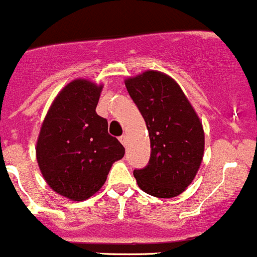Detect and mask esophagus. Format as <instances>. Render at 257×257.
I'll return each instance as SVG.
<instances>
[{
    "label": "esophagus",
    "instance_id": "34e87169",
    "mask_svg": "<svg viewBox=\"0 0 257 257\" xmlns=\"http://www.w3.org/2000/svg\"><path fill=\"white\" fill-rule=\"evenodd\" d=\"M118 140H120V142L123 145V146H126V145H127V137H126L125 135L120 136V139H118Z\"/></svg>",
    "mask_w": 257,
    "mask_h": 257
}]
</instances>
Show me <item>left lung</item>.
Wrapping results in <instances>:
<instances>
[{"mask_svg": "<svg viewBox=\"0 0 257 257\" xmlns=\"http://www.w3.org/2000/svg\"><path fill=\"white\" fill-rule=\"evenodd\" d=\"M149 130L151 155L144 169L134 170L142 191L170 199L185 191L204 156L202 123L180 86L167 75L146 71L125 81Z\"/></svg>", "mask_w": 257, "mask_h": 257, "instance_id": "8db88e82", "label": "left lung"}]
</instances>
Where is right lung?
Instances as JSON below:
<instances>
[{"instance_id": "add662e5", "label": "right lung", "mask_w": 257, "mask_h": 257, "mask_svg": "<svg viewBox=\"0 0 257 257\" xmlns=\"http://www.w3.org/2000/svg\"><path fill=\"white\" fill-rule=\"evenodd\" d=\"M102 86L87 80L68 83L51 105L36 146L48 186L82 201L98 191L125 147L108 134L107 120L96 113Z\"/></svg>"}]
</instances>
